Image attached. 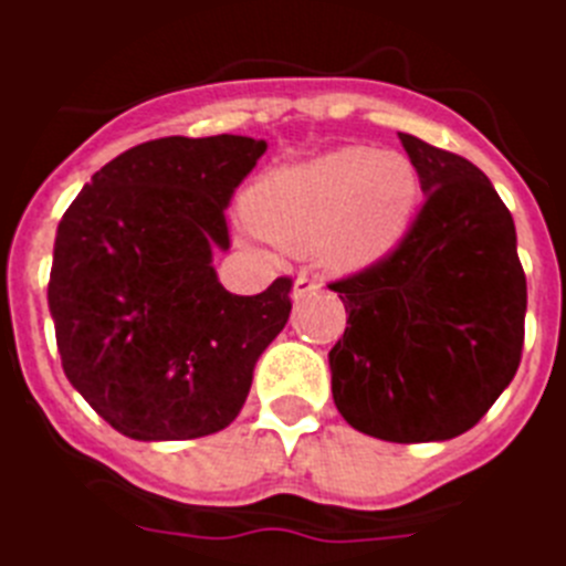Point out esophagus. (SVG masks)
<instances>
[{"instance_id": "34e87169", "label": "esophagus", "mask_w": 566, "mask_h": 566, "mask_svg": "<svg viewBox=\"0 0 566 566\" xmlns=\"http://www.w3.org/2000/svg\"><path fill=\"white\" fill-rule=\"evenodd\" d=\"M322 289V277H313V274H301V277L295 280V301H301V297L313 295V292H318Z\"/></svg>"}]
</instances>
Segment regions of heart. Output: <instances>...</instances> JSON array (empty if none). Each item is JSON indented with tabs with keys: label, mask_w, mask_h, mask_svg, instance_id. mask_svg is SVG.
I'll return each instance as SVG.
<instances>
[{
	"label": "heart",
	"mask_w": 566,
	"mask_h": 566,
	"mask_svg": "<svg viewBox=\"0 0 566 566\" xmlns=\"http://www.w3.org/2000/svg\"><path fill=\"white\" fill-rule=\"evenodd\" d=\"M416 203L419 174L407 156L343 147L265 174L244 197V212L286 251H318L336 269H363L405 239Z\"/></svg>",
	"instance_id": "1"
}]
</instances>
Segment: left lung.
<instances>
[{"label":"left lung","mask_w":566,"mask_h":566,"mask_svg":"<svg viewBox=\"0 0 566 566\" xmlns=\"http://www.w3.org/2000/svg\"><path fill=\"white\" fill-rule=\"evenodd\" d=\"M424 203L384 260L333 280L348 313L331 348L333 405L387 442L470 431L514 380L525 271L514 218L472 161L398 133Z\"/></svg>","instance_id":"8db88e82"}]
</instances>
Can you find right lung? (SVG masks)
<instances>
[{
  "mask_svg": "<svg viewBox=\"0 0 566 566\" xmlns=\"http://www.w3.org/2000/svg\"><path fill=\"white\" fill-rule=\"evenodd\" d=\"M269 144L156 138L91 177L59 223L50 313L61 366L133 440H197L233 422L289 322L292 277L233 295L212 269L223 209Z\"/></svg>",
  "mask_w": 566,
  "mask_h": 566,
  "instance_id": "add662e5",
  "label": "right lung"
}]
</instances>
